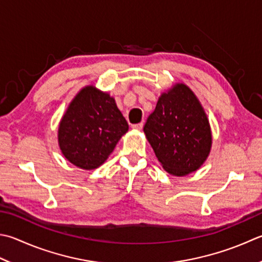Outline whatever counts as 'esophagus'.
<instances>
[{"label": "esophagus", "instance_id": "obj_1", "mask_svg": "<svg viewBox=\"0 0 262 262\" xmlns=\"http://www.w3.org/2000/svg\"><path fill=\"white\" fill-rule=\"evenodd\" d=\"M142 126H144V123H137V124H133L132 125V129H136V130H141Z\"/></svg>", "mask_w": 262, "mask_h": 262}]
</instances>
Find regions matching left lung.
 Here are the masks:
<instances>
[{"label":"left lung","instance_id":"8db88e82","mask_svg":"<svg viewBox=\"0 0 262 262\" xmlns=\"http://www.w3.org/2000/svg\"><path fill=\"white\" fill-rule=\"evenodd\" d=\"M144 132L163 167L186 176L203 164L211 148L208 117L188 86L176 84L160 97Z\"/></svg>","mask_w":262,"mask_h":262}]
</instances>
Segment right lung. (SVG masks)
Returning a JSON list of instances; mask_svg holds the SVG:
<instances>
[{"label":"right lung","instance_id":"obj_1","mask_svg":"<svg viewBox=\"0 0 262 262\" xmlns=\"http://www.w3.org/2000/svg\"><path fill=\"white\" fill-rule=\"evenodd\" d=\"M129 130L114 98L93 86L82 89L61 118L58 141L63 156L81 169L105 162Z\"/></svg>","mask_w":262,"mask_h":262}]
</instances>
